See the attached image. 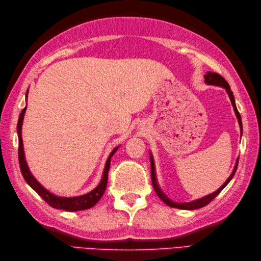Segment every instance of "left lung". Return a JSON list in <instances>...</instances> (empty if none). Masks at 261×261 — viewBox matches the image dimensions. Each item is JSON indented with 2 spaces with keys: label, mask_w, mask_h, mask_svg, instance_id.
I'll list each match as a JSON object with an SVG mask.
<instances>
[{
  "label": "left lung",
  "mask_w": 261,
  "mask_h": 261,
  "mask_svg": "<svg viewBox=\"0 0 261 261\" xmlns=\"http://www.w3.org/2000/svg\"><path fill=\"white\" fill-rule=\"evenodd\" d=\"M204 79H205V83H206V84H210V85H218V86H222V87L225 88L226 92H228V94H229V97H230V99H231V103H232V105H233L234 112H236V115H237V118H238V121H239V125H240V127H241V132H242L241 116H240L239 111H238V109H237V107H236L233 93H232L231 88H230V85L228 84V82H226L220 74H216V73H207L206 75L204 76ZM238 163H239V159H237L234 169H233V171H232V174L230 175L229 178L226 179V181L224 182V184H223L222 186H221V187L219 188L218 191H215L214 193L210 194V195L204 196V197H202V198H198V199H196V201L187 202V203H176V202L171 201V199H169L167 196L165 195V194H164L162 191H160V188H159V186H158V184H157L156 173H154V164H153V160H152V156H150V164H151V181H152L153 190H154V192H156L158 197H159L160 199H162V201H164L166 204H167L168 206L175 207V208H181V210H196V208H201V207L205 206V205H207L211 201H213V199L221 193V191H222L223 188L229 184L230 180H231L232 178H233V176H234L236 171H237V168H238Z\"/></svg>",
  "instance_id": "left-lung-1"
}]
</instances>
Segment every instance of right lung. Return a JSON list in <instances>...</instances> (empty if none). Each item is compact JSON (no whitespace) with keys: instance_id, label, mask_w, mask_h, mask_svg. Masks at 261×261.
<instances>
[{"instance_id":"obj_1","label":"right lung","mask_w":261,"mask_h":261,"mask_svg":"<svg viewBox=\"0 0 261 261\" xmlns=\"http://www.w3.org/2000/svg\"><path fill=\"white\" fill-rule=\"evenodd\" d=\"M28 95V92H27ZM27 107L21 111L20 116H19V121H18V137H19V164H20V169L22 176L25 179L28 184L30 185L31 188H33L39 195H40L43 201H46L47 204L50 205L51 207L57 208V210H65V211H71V212H75V211H82V210H87L92 206H94L101 197L103 196V194L105 192V188H107L108 185V174H109V169H110V164H111V158L114 154V152L118 150V147H116L114 150L110 153V156L107 160V164H105L104 171H103V177L102 180L99 182L98 186L93 190L92 192L85 194V195L82 196H76V197H60L56 196L51 194L49 191H47L46 188H43L35 177L32 176L30 173L29 168H28L27 163H25V158H24V151H23V143H22V136H21V129H22V122H23L24 118V113H25Z\"/></svg>"}]
</instances>
